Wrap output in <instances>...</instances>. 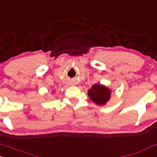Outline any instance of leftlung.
I'll return each instance as SVG.
<instances>
[{"mask_svg": "<svg viewBox=\"0 0 157 157\" xmlns=\"http://www.w3.org/2000/svg\"><path fill=\"white\" fill-rule=\"evenodd\" d=\"M110 90L104 86L94 84L88 91L89 98L98 105H104L110 98Z\"/></svg>", "mask_w": 157, "mask_h": 157, "instance_id": "left-lung-1", "label": "left lung"}]
</instances>
